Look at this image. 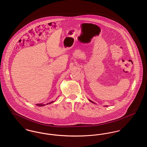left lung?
<instances>
[{
    "instance_id": "left-lung-1",
    "label": "left lung",
    "mask_w": 147,
    "mask_h": 147,
    "mask_svg": "<svg viewBox=\"0 0 147 147\" xmlns=\"http://www.w3.org/2000/svg\"><path fill=\"white\" fill-rule=\"evenodd\" d=\"M89 100V101H90V102H92V103H94V104H95V102H93V101H91V100Z\"/></svg>"
}]
</instances>
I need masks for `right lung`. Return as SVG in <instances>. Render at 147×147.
Listing matches in <instances>:
<instances>
[{
  "instance_id": "1",
  "label": "right lung",
  "mask_w": 147,
  "mask_h": 147,
  "mask_svg": "<svg viewBox=\"0 0 147 147\" xmlns=\"http://www.w3.org/2000/svg\"><path fill=\"white\" fill-rule=\"evenodd\" d=\"M54 101H51V102H49V104H47H47H51V103H52V102H53ZM37 106H45V104H36Z\"/></svg>"
}]
</instances>
